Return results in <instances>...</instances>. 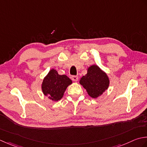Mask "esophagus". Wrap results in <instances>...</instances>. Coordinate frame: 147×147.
I'll return each mask as SVG.
<instances>
[{
  "label": "esophagus",
  "mask_w": 147,
  "mask_h": 147,
  "mask_svg": "<svg viewBox=\"0 0 147 147\" xmlns=\"http://www.w3.org/2000/svg\"><path fill=\"white\" fill-rule=\"evenodd\" d=\"M78 79H79V78H78V77L76 76H73L71 77V79H72V80L74 82H77L78 80Z\"/></svg>",
  "instance_id": "1"
}]
</instances>
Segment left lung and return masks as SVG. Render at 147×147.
<instances>
[{
	"mask_svg": "<svg viewBox=\"0 0 147 147\" xmlns=\"http://www.w3.org/2000/svg\"><path fill=\"white\" fill-rule=\"evenodd\" d=\"M79 83L91 98H97L109 88L110 80L105 71L93 65L88 68L87 74L80 79Z\"/></svg>",
	"mask_w": 147,
	"mask_h": 147,
	"instance_id": "obj_1",
	"label": "left lung"
}]
</instances>
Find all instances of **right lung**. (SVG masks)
<instances>
[{
  "label": "right lung",
  "mask_w": 147,
  "mask_h": 147,
  "mask_svg": "<svg viewBox=\"0 0 147 147\" xmlns=\"http://www.w3.org/2000/svg\"><path fill=\"white\" fill-rule=\"evenodd\" d=\"M72 83L65 75H59L58 71L51 69L44 77L42 83V91L45 96L53 101H57L63 98L67 87Z\"/></svg>",
  "instance_id": "obj_1"
}]
</instances>
